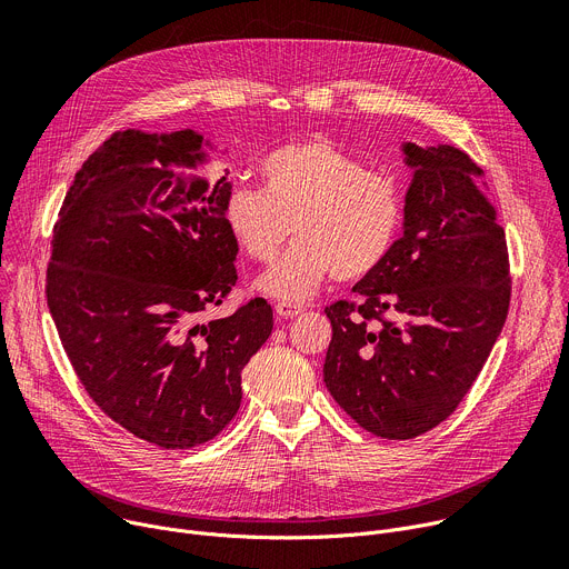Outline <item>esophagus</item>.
I'll list each match as a JSON object with an SVG mask.
<instances>
[{
	"label": "esophagus",
	"mask_w": 569,
	"mask_h": 569,
	"mask_svg": "<svg viewBox=\"0 0 569 569\" xmlns=\"http://www.w3.org/2000/svg\"><path fill=\"white\" fill-rule=\"evenodd\" d=\"M274 311H277L279 318H292V316L301 313V307L299 305H290V301H277Z\"/></svg>",
	"instance_id": "1"
}]
</instances>
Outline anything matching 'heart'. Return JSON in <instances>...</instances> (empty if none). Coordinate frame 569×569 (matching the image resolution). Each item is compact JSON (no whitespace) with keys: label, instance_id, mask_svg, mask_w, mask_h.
Segmentation results:
<instances>
[{"label":"heart","instance_id":"1","mask_svg":"<svg viewBox=\"0 0 569 569\" xmlns=\"http://www.w3.org/2000/svg\"><path fill=\"white\" fill-rule=\"evenodd\" d=\"M262 189L236 187L223 221L253 262H270L286 238L292 247L260 279L283 299H305L329 277L359 281L389 258L405 221L400 182L327 139L286 143L260 162Z\"/></svg>","mask_w":569,"mask_h":569}]
</instances>
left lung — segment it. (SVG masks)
<instances>
[{"label":"left lung","instance_id":"1","mask_svg":"<svg viewBox=\"0 0 569 569\" xmlns=\"http://www.w3.org/2000/svg\"><path fill=\"white\" fill-rule=\"evenodd\" d=\"M416 167L389 258L325 309V382L368 432L413 439L458 409L503 329L510 260L478 164L456 146H405Z\"/></svg>","mask_w":569,"mask_h":569}]
</instances>
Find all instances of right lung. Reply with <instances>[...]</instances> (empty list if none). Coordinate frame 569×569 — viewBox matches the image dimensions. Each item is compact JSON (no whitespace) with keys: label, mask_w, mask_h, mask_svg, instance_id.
I'll return each mask as SVG.
<instances>
[{"label":"right lung","mask_w":569,"mask_h":569,"mask_svg":"<svg viewBox=\"0 0 569 569\" xmlns=\"http://www.w3.org/2000/svg\"><path fill=\"white\" fill-rule=\"evenodd\" d=\"M201 137L113 132L74 173L52 233L46 297L61 346L91 400L134 437L194 448L242 402V368L272 333V307L249 299L201 322L238 281L223 221L231 182L178 178Z\"/></svg>","instance_id":"add662e5"}]
</instances>
